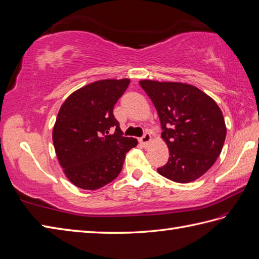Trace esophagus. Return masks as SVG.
Instances as JSON below:
<instances>
[{
    "mask_svg": "<svg viewBox=\"0 0 259 259\" xmlns=\"http://www.w3.org/2000/svg\"><path fill=\"white\" fill-rule=\"evenodd\" d=\"M150 141H151V136H150L149 132H145V134L140 138L141 144L143 145V146H145V147H146L147 145L150 143Z\"/></svg>",
    "mask_w": 259,
    "mask_h": 259,
    "instance_id": "1",
    "label": "esophagus"
}]
</instances>
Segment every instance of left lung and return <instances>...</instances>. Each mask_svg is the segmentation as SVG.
Segmentation results:
<instances>
[{"label":"left lung","instance_id":"left-lung-1","mask_svg":"<svg viewBox=\"0 0 259 259\" xmlns=\"http://www.w3.org/2000/svg\"><path fill=\"white\" fill-rule=\"evenodd\" d=\"M158 113L161 137L169 149L159 175L188 184L209 170L222 151L226 126L215 101L197 87L181 82L142 80Z\"/></svg>","mask_w":259,"mask_h":259}]
</instances>
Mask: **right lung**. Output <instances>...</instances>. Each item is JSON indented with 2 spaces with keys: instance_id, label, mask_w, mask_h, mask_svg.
Returning a JSON list of instances; mask_svg holds the SVG:
<instances>
[{
  "instance_id": "add662e5",
  "label": "right lung",
  "mask_w": 259,
  "mask_h": 259,
  "mask_svg": "<svg viewBox=\"0 0 259 259\" xmlns=\"http://www.w3.org/2000/svg\"><path fill=\"white\" fill-rule=\"evenodd\" d=\"M130 79H105L74 91L61 105L53 130L57 158L69 181L97 190L119 175L125 155L137 145L123 136L113 115Z\"/></svg>"
}]
</instances>
